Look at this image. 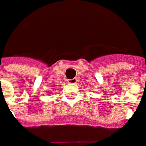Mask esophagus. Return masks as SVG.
I'll return each instance as SVG.
<instances>
[{"label": "esophagus", "instance_id": "1", "mask_svg": "<svg viewBox=\"0 0 146 146\" xmlns=\"http://www.w3.org/2000/svg\"><path fill=\"white\" fill-rule=\"evenodd\" d=\"M77 82H78V79L76 78L68 80V83H69V84H75V83H77Z\"/></svg>", "mask_w": 146, "mask_h": 146}]
</instances>
